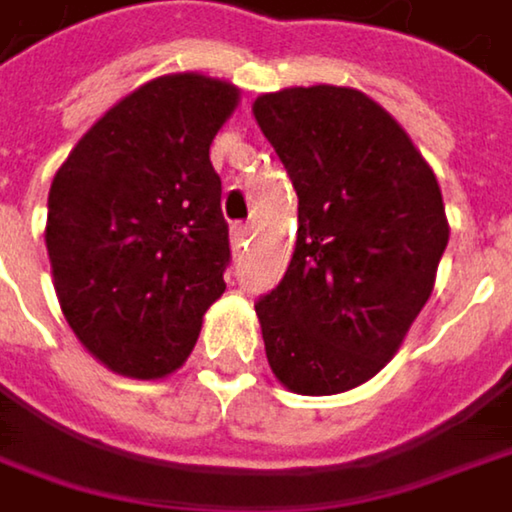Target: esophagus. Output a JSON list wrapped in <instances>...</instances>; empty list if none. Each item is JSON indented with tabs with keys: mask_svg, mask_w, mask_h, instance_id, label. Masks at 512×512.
<instances>
[{
	"mask_svg": "<svg viewBox=\"0 0 512 512\" xmlns=\"http://www.w3.org/2000/svg\"><path fill=\"white\" fill-rule=\"evenodd\" d=\"M247 235H250V226H247V223H232V247H235V250L244 247Z\"/></svg>",
	"mask_w": 512,
	"mask_h": 512,
	"instance_id": "34e87169",
	"label": "esophagus"
}]
</instances>
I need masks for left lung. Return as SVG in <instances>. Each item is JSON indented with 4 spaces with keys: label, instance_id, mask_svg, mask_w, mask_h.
I'll use <instances>...</instances> for the list:
<instances>
[{
    "label": "left lung",
    "instance_id": "left-lung-1",
    "mask_svg": "<svg viewBox=\"0 0 512 512\" xmlns=\"http://www.w3.org/2000/svg\"><path fill=\"white\" fill-rule=\"evenodd\" d=\"M253 114L298 196L292 262L256 301L268 365L298 395L356 389L431 295L450 241L437 177L359 90L292 87L259 96Z\"/></svg>",
    "mask_w": 512,
    "mask_h": 512
}]
</instances>
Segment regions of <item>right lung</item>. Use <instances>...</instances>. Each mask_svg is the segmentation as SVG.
Masks as SVG:
<instances>
[{
    "label": "right lung",
    "mask_w": 512,
    "mask_h": 512,
    "mask_svg": "<svg viewBox=\"0 0 512 512\" xmlns=\"http://www.w3.org/2000/svg\"><path fill=\"white\" fill-rule=\"evenodd\" d=\"M232 84L156 78L69 153L47 196L53 286L78 341L111 371L156 380L193 353L232 262L211 141Z\"/></svg>",
    "instance_id": "1"
}]
</instances>
